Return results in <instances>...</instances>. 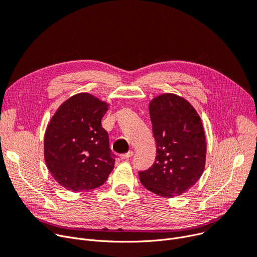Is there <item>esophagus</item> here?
Instances as JSON below:
<instances>
[{"label":"esophagus","mask_w":257,"mask_h":257,"mask_svg":"<svg viewBox=\"0 0 257 257\" xmlns=\"http://www.w3.org/2000/svg\"><path fill=\"white\" fill-rule=\"evenodd\" d=\"M132 156H133V152H127L125 154H121L120 158L121 159H130Z\"/></svg>","instance_id":"obj_1"}]
</instances>
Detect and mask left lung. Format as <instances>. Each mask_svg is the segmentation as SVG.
<instances>
[{
  "instance_id": "8db88e82",
  "label": "left lung",
  "mask_w": 257,
  "mask_h": 257,
  "mask_svg": "<svg viewBox=\"0 0 257 257\" xmlns=\"http://www.w3.org/2000/svg\"><path fill=\"white\" fill-rule=\"evenodd\" d=\"M150 115L157 155L149 169L140 170L139 179L150 191L174 198L187 191L203 174L206 140L202 122L190 103L175 94L153 99Z\"/></svg>"
}]
</instances>
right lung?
Wrapping results in <instances>:
<instances>
[{
  "instance_id": "right-lung-1",
  "label": "right lung",
  "mask_w": 257,
  "mask_h": 257,
  "mask_svg": "<svg viewBox=\"0 0 257 257\" xmlns=\"http://www.w3.org/2000/svg\"><path fill=\"white\" fill-rule=\"evenodd\" d=\"M107 104L80 93L59 106L45 134V161L58 184L79 192L101 186L116 156L101 125Z\"/></svg>"
}]
</instances>
